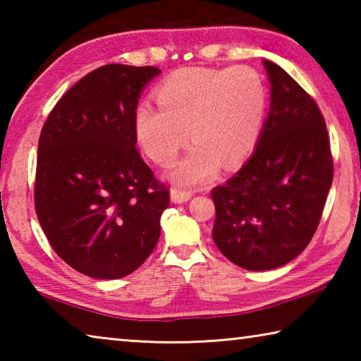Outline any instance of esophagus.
Masks as SVG:
<instances>
[{
	"instance_id": "1",
	"label": "esophagus",
	"mask_w": 361,
	"mask_h": 361,
	"mask_svg": "<svg viewBox=\"0 0 361 361\" xmlns=\"http://www.w3.org/2000/svg\"><path fill=\"white\" fill-rule=\"evenodd\" d=\"M191 197H192V192H191V191H186V189L173 188L172 191H170V199H172L173 204L188 202V200L191 199Z\"/></svg>"
}]
</instances>
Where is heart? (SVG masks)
Segmentation results:
<instances>
[{
  "instance_id": "b5f03b06",
  "label": "heart",
  "mask_w": 361,
  "mask_h": 361,
  "mask_svg": "<svg viewBox=\"0 0 361 361\" xmlns=\"http://www.w3.org/2000/svg\"><path fill=\"white\" fill-rule=\"evenodd\" d=\"M156 99L159 108L148 102L137 106L133 129L140 148L159 166H169L191 135V149L170 170L178 185L209 181L219 164L239 166L258 145L267 90L253 68L186 66L157 85Z\"/></svg>"
}]
</instances>
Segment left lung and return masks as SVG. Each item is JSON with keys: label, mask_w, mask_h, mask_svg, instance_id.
I'll use <instances>...</instances> for the list:
<instances>
[{"label": "left lung", "mask_w": 361, "mask_h": 361, "mask_svg": "<svg viewBox=\"0 0 361 361\" xmlns=\"http://www.w3.org/2000/svg\"><path fill=\"white\" fill-rule=\"evenodd\" d=\"M271 106L253 156L212 191V237L248 271L286 264L309 245L333 183V157L319 106L288 73L262 60Z\"/></svg>", "instance_id": "1"}]
</instances>
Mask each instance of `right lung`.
Masks as SVG:
<instances>
[{
	"instance_id": "add662e5",
	"label": "right lung",
	"mask_w": 361,
	"mask_h": 361,
	"mask_svg": "<svg viewBox=\"0 0 361 361\" xmlns=\"http://www.w3.org/2000/svg\"><path fill=\"white\" fill-rule=\"evenodd\" d=\"M156 66L105 65L66 92L42 126L35 209L60 258L84 276L132 274L154 250L169 188L137 146L133 116Z\"/></svg>"
}]
</instances>
